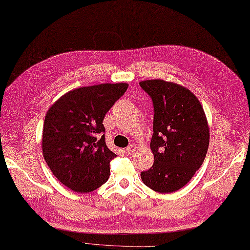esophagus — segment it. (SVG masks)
Returning a JSON list of instances; mask_svg holds the SVG:
<instances>
[{"label":"esophagus","instance_id":"obj_1","mask_svg":"<svg viewBox=\"0 0 250 250\" xmlns=\"http://www.w3.org/2000/svg\"><path fill=\"white\" fill-rule=\"evenodd\" d=\"M125 151H126L127 154H134L136 152V146L135 145H129V146L126 147Z\"/></svg>","mask_w":250,"mask_h":250}]
</instances>
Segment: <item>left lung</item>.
I'll return each mask as SVG.
<instances>
[{
    "label": "left lung",
    "instance_id": "obj_1",
    "mask_svg": "<svg viewBox=\"0 0 250 250\" xmlns=\"http://www.w3.org/2000/svg\"><path fill=\"white\" fill-rule=\"evenodd\" d=\"M140 86L154 107V164L141 172V178L157 192H173L187 185L205 160L209 141L207 118L198 98L185 87L163 80L142 81Z\"/></svg>",
    "mask_w": 250,
    "mask_h": 250
}]
</instances>
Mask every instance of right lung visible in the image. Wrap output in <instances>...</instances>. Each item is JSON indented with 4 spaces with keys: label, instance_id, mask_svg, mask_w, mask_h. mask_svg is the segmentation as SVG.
Returning <instances> with one entry per match:
<instances>
[{
    "label": "right lung",
    "instance_id": "add662e5",
    "mask_svg": "<svg viewBox=\"0 0 250 250\" xmlns=\"http://www.w3.org/2000/svg\"><path fill=\"white\" fill-rule=\"evenodd\" d=\"M127 87L117 83L78 88L48 109L42 153L63 186L77 192H90L107 181L110 162L117 155L106 146L102 123Z\"/></svg>",
    "mask_w": 250,
    "mask_h": 250
}]
</instances>
